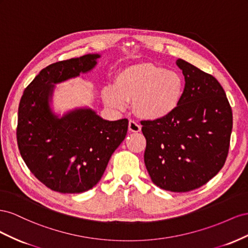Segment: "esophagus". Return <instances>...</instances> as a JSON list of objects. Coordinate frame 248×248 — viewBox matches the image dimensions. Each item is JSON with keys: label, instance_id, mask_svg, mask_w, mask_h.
Returning <instances> with one entry per match:
<instances>
[{"label": "esophagus", "instance_id": "1", "mask_svg": "<svg viewBox=\"0 0 248 248\" xmlns=\"http://www.w3.org/2000/svg\"><path fill=\"white\" fill-rule=\"evenodd\" d=\"M141 130V126L139 124H137L135 120H129V131L134 132V133H138Z\"/></svg>", "mask_w": 248, "mask_h": 248}]
</instances>
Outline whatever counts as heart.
Masks as SVG:
<instances>
[{
  "instance_id": "1",
  "label": "heart",
  "mask_w": 248,
  "mask_h": 248,
  "mask_svg": "<svg viewBox=\"0 0 248 248\" xmlns=\"http://www.w3.org/2000/svg\"><path fill=\"white\" fill-rule=\"evenodd\" d=\"M185 90L183 76L154 63L126 66L115 77L114 86L103 89V100L109 107L123 110L133 102V110L140 118H165L178 108Z\"/></svg>"
}]
</instances>
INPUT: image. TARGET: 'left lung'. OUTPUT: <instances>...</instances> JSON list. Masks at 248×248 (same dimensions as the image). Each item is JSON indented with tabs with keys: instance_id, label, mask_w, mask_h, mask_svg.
Here are the masks:
<instances>
[{
	"instance_id": "1",
	"label": "left lung",
	"mask_w": 248,
	"mask_h": 248,
	"mask_svg": "<svg viewBox=\"0 0 248 248\" xmlns=\"http://www.w3.org/2000/svg\"><path fill=\"white\" fill-rule=\"evenodd\" d=\"M185 77L180 105L170 115L142 120L146 139L144 163L155 185L188 192L208 183L229 154L232 113L213 76L187 61L176 60Z\"/></svg>"
}]
</instances>
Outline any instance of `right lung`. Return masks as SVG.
I'll list each match as a JSON object with an SVG mask.
<instances>
[{
	"mask_svg": "<svg viewBox=\"0 0 248 248\" xmlns=\"http://www.w3.org/2000/svg\"><path fill=\"white\" fill-rule=\"evenodd\" d=\"M100 57L88 54L53 63L40 70L20 98L16 128L20 155L35 178L60 193L94 187L128 132L126 118L109 122L87 108L59 118L49 107L54 84L89 72Z\"/></svg>",
	"mask_w": 248,
	"mask_h": 248,
	"instance_id": "right-lung-1",
	"label": "right lung"
}]
</instances>
